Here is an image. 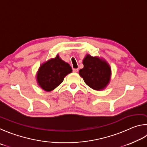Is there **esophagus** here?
Segmentation results:
<instances>
[{"label":"esophagus","instance_id":"34e87169","mask_svg":"<svg viewBox=\"0 0 147 147\" xmlns=\"http://www.w3.org/2000/svg\"><path fill=\"white\" fill-rule=\"evenodd\" d=\"M73 71L74 72V73H77V72H78V69L74 68V69H73Z\"/></svg>","mask_w":147,"mask_h":147}]
</instances>
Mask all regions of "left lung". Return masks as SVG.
I'll return each mask as SVG.
<instances>
[{"mask_svg":"<svg viewBox=\"0 0 147 147\" xmlns=\"http://www.w3.org/2000/svg\"><path fill=\"white\" fill-rule=\"evenodd\" d=\"M83 63L84 68L79 74L84 83L95 90H102L106 88L111 78V68L107 61L87 54Z\"/></svg>","mask_w":147,"mask_h":147,"instance_id":"left-lung-1","label":"left lung"}]
</instances>
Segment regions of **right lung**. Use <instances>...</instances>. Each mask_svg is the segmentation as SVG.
I'll use <instances>...</instances> for the list:
<instances>
[{"instance_id":"1","label":"right lung","mask_w":147,"mask_h":147,"mask_svg":"<svg viewBox=\"0 0 147 147\" xmlns=\"http://www.w3.org/2000/svg\"><path fill=\"white\" fill-rule=\"evenodd\" d=\"M71 67L57 55L55 58L42 63L38 68L36 79L38 85L46 92L52 91L71 73Z\"/></svg>"}]
</instances>
